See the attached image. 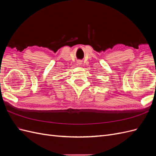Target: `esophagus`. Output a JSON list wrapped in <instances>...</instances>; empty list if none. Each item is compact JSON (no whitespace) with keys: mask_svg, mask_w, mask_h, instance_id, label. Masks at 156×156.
I'll return each mask as SVG.
<instances>
[{"mask_svg":"<svg viewBox=\"0 0 156 156\" xmlns=\"http://www.w3.org/2000/svg\"><path fill=\"white\" fill-rule=\"evenodd\" d=\"M77 64H78V65H81V64H82V60H77Z\"/></svg>","mask_w":156,"mask_h":156,"instance_id":"34e87169","label":"esophagus"}]
</instances>
